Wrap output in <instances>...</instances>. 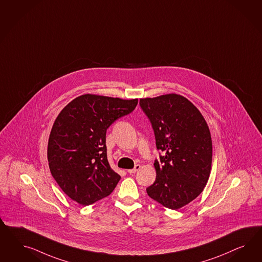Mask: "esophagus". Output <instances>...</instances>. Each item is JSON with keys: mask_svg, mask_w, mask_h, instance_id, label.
Here are the masks:
<instances>
[{"mask_svg": "<svg viewBox=\"0 0 262 262\" xmlns=\"http://www.w3.org/2000/svg\"><path fill=\"white\" fill-rule=\"evenodd\" d=\"M140 168H141V166L137 164V165H135V168H134V169L127 170V173H128V174H135V173H136V172H137V171H138V170H139Z\"/></svg>", "mask_w": 262, "mask_h": 262, "instance_id": "34e87169", "label": "esophagus"}]
</instances>
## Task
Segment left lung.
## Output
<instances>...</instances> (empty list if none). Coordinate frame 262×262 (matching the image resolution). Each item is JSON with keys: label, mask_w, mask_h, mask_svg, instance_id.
Here are the masks:
<instances>
[{"label": "left lung", "mask_w": 262, "mask_h": 262, "mask_svg": "<svg viewBox=\"0 0 262 262\" xmlns=\"http://www.w3.org/2000/svg\"><path fill=\"white\" fill-rule=\"evenodd\" d=\"M140 107L151 122L159 159L149 197L170 209L189 204L208 181L212 142L206 120L186 98L177 94L146 98Z\"/></svg>", "instance_id": "left-lung-1"}]
</instances>
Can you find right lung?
I'll return each instance as SVG.
<instances>
[{"label":"right lung","instance_id":"add662e5","mask_svg":"<svg viewBox=\"0 0 262 262\" xmlns=\"http://www.w3.org/2000/svg\"><path fill=\"white\" fill-rule=\"evenodd\" d=\"M138 100L79 96L56 117L48 143L52 176L73 201L89 206L107 197L120 181L106 156V129L135 111Z\"/></svg>","mask_w":262,"mask_h":262}]
</instances>
